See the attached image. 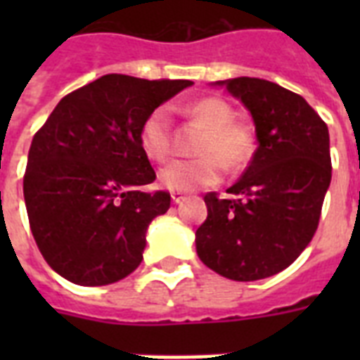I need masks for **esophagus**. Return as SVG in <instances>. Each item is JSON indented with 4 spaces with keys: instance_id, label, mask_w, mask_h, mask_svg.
Masks as SVG:
<instances>
[{
    "instance_id": "esophagus-1",
    "label": "esophagus",
    "mask_w": 360,
    "mask_h": 360,
    "mask_svg": "<svg viewBox=\"0 0 360 360\" xmlns=\"http://www.w3.org/2000/svg\"><path fill=\"white\" fill-rule=\"evenodd\" d=\"M185 200V196L181 194V192H172V202L174 203H181Z\"/></svg>"
}]
</instances>
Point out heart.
<instances>
[{
    "mask_svg": "<svg viewBox=\"0 0 360 360\" xmlns=\"http://www.w3.org/2000/svg\"><path fill=\"white\" fill-rule=\"evenodd\" d=\"M192 121L202 124L205 136L200 155L194 160H175L160 169V185L174 192H191L217 185L224 177L226 164L237 169L250 160L254 153V132L245 121L233 120V108L220 97H202L183 108ZM140 146L147 157L162 162L174 151L172 115L158 106L140 127Z\"/></svg>",
    "mask_w": 360,
    "mask_h": 360,
    "instance_id": "1",
    "label": "heart"
}]
</instances>
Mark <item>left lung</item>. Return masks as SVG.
Wrapping results in <instances>:
<instances>
[{
	"instance_id": "obj_1",
	"label": "left lung",
	"mask_w": 360,
	"mask_h": 360,
	"mask_svg": "<svg viewBox=\"0 0 360 360\" xmlns=\"http://www.w3.org/2000/svg\"><path fill=\"white\" fill-rule=\"evenodd\" d=\"M256 124L257 149L230 186L231 200L205 194L207 219L196 252L209 269L239 282L284 271L312 240L330 185L329 129L297 93L259 78L217 82Z\"/></svg>"
}]
</instances>
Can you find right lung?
Returning <instances> with one entry per match:
<instances>
[{
  "label": "right lung",
  "instance_id": "obj_1",
  "mask_svg": "<svg viewBox=\"0 0 360 360\" xmlns=\"http://www.w3.org/2000/svg\"><path fill=\"white\" fill-rule=\"evenodd\" d=\"M191 80L106 75L59 101L27 155L24 200L46 263L78 285H106L143 259L151 220L169 194L146 192L157 179L140 127Z\"/></svg>",
  "mask_w": 360,
  "mask_h": 360
}]
</instances>
